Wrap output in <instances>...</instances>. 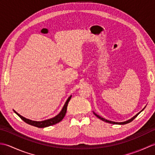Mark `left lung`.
<instances>
[{"instance_id":"8db88e82","label":"left lung","mask_w":155,"mask_h":155,"mask_svg":"<svg viewBox=\"0 0 155 155\" xmlns=\"http://www.w3.org/2000/svg\"><path fill=\"white\" fill-rule=\"evenodd\" d=\"M145 107H146V106L144 107V108H143V109L142 110H140L139 113H137L136 115H134V116L133 117H132L130 118V119H129V120H126V121H124V122H121V123H118V122H114V121H111V120H107V119H105L104 118H103V117H101V116H99V115L98 114H97V113H95L94 112H93V113H94V114L95 115V116H96L97 117H98V118H100L101 120H103V121H104V122H107V123H110V124H127V123H130L131 121H133L134 118H135L138 115H139L141 112H142L144 108H145Z\"/></svg>"}]
</instances>
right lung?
<instances>
[{
	"label": "right lung",
	"instance_id": "obj_1",
	"mask_svg": "<svg viewBox=\"0 0 155 155\" xmlns=\"http://www.w3.org/2000/svg\"><path fill=\"white\" fill-rule=\"evenodd\" d=\"M71 97H72V95H71V96L68 98V99L67 100V101H66V103L64 104L63 107H62L61 111L57 115V116H55L53 118H49V119H47V120H42V121L32 120L28 119V118H26L24 117L21 116V114H19L18 113H16L15 110H14L15 113L17 114L22 120H24L25 123H27L28 124H31V125H32V126H35L36 127H38V128L47 127L49 126H51V125L57 124L63 119L64 116H65V114H66V113H67V109L68 102L70 101Z\"/></svg>",
	"mask_w": 155,
	"mask_h": 155
}]
</instances>
